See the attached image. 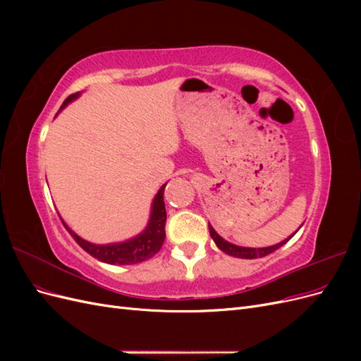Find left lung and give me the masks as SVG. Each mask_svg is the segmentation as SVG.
Returning a JSON list of instances; mask_svg holds the SVG:
<instances>
[{
	"label": "left lung",
	"instance_id": "1",
	"mask_svg": "<svg viewBox=\"0 0 361 361\" xmlns=\"http://www.w3.org/2000/svg\"><path fill=\"white\" fill-rule=\"evenodd\" d=\"M298 231H300V227H298ZM297 231V232H298ZM295 232V233H297ZM209 233H211V238L214 239V243L216 244V247L220 248L221 251H224L226 255H228V256H233V257H239V259H257V257H264V256H268V255H271V253H274L276 250H279L280 247H283L285 245L289 239L295 235V233H292L289 238H286L285 241H281V243H279V244H276V245H271V247H264V248H251V247H239V245H235V244H232V243H228V241H226L224 238H221L220 235H218L215 231H214V227L209 224Z\"/></svg>",
	"mask_w": 361,
	"mask_h": 361
}]
</instances>
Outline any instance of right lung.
I'll use <instances>...</instances> for the list:
<instances>
[{
  "label": "right lung",
  "mask_w": 361,
  "mask_h": 361,
  "mask_svg": "<svg viewBox=\"0 0 361 361\" xmlns=\"http://www.w3.org/2000/svg\"><path fill=\"white\" fill-rule=\"evenodd\" d=\"M80 93L71 94L66 101L63 102L60 111L66 106L69 102L75 101ZM166 185L164 183L157 192L154 203H152V211L150 218L146 228L140 235H137L133 239H128L125 243H116V244H105V245H97L92 244L85 239L80 238L76 235L68 224L63 221L66 231L71 233V236L75 239L76 244H78L87 253L93 256L94 259L105 262V264L110 265H134L140 264V262H145L150 257H154L162 247L164 239H166V220H167V212H166V204H164V190H166Z\"/></svg>",
  "instance_id": "obj_1"
}]
</instances>
